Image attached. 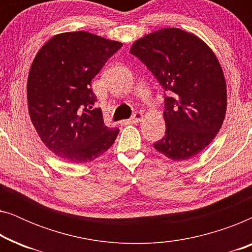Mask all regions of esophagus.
Returning a JSON list of instances; mask_svg holds the SVG:
<instances>
[{
    "label": "esophagus",
    "mask_w": 252,
    "mask_h": 252,
    "mask_svg": "<svg viewBox=\"0 0 252 252\" xmlns=\"http://www.w3.org/2000/svg\"><path fill=\"white\" fill-rule=\"evenodd\" d=\"M143 118V113L142 112H135L133 115V117L128 120H124V124L127 125V124H137L139 122H141Z\"/></svg>",
    "instance_id": "34e87169"
}]
</instances>
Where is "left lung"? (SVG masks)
<instances>
[{"label":"left lung","instance_id":"8db88e82","mask_svg":"<svg viewBox=\"0 0 252 252\" xmlns=\"http://www.w3.org/2000/svg\"><path fill=\"white\" fill-rule=\"evenodd\" d=\"M130 54L165 91L166 130L154 148L173 161L190 159L211 143L225 119L227 91L219 61L199 37L174 27L141 37Z\"/></svg>","mask_w":252,"mask_h":252}]
</instances>
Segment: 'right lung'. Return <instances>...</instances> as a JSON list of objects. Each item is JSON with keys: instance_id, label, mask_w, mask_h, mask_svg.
Segmentation results:
<instances>
[{"instance_id": "obj_1", "label": "right lung", "mask_w": 252, "mask_h": 252, "mask_svg": "<svg viewBox=\"0 0 252 252\" xmlns=\"http://www.w3.org/2000/svg\"><path fill=\"white\" fill-rule=\"evenodd\" d=\"M123 43L95 34L61 33L39 50L27 80L31 120L49 150L75 164L112 146L118 128L104 125L91 82Z\"/></svg>"}]
</instances>
